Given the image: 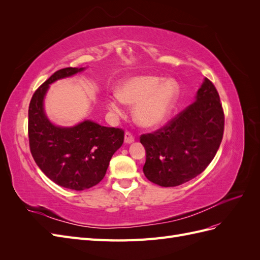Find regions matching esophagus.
Wrapping results in <instances>:
<instances>
[{"mask_svg":"<svg viewBox=\"0 0 260 260\" xmlns=\"http://www.w3.org/2000/svg\"><path fill=\"white\" fill-rule=\"evenodd\" d=\"M133 141H135V137H133L132 133L129 132V131H125V133H124V143L130 144V143L133 142Z\"/></svg>","mask_w":260,"mask_h":260,"instance_id":"34e87169","label":"esophagus"}]
</instances>
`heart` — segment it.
I'll return each mask as SVG.
<instances>
[{
	"label": "heart",
	"instance_id": "1",
	"mask_svg": "<svg viewBox=\"0 0 260 260\" xmlns=\"http://www.w3.org/2000/svg\"><path fill=\"white\" fill-rule=\"evenodd\" d=\"M180 94L175 79L164 80L161 77L143 75L128 78L117 88V94L108 98L106 104L115 116L124 113L123 104L135 105L133 118L144 128L159 125L174 108Z\"/></svg>",
	"mask_w": 260,
	"mask_h": 260
}]
</instances>
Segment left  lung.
Instances as JSON below:
<instances>
[{"mask_svg": "<svg viewBox=\"0 0 260 260\" xmlns=\"http://www.w3.org/2000/svg\"><path fill=\"white\" fill-rule=\"evenodd\" d=\"M224 114L219 94L205 78L194 103L165 127L140 138L145 147V177L160 186H177L206 169L222 141Z\"/></svg>", "mask_w": 260, "mask_h": 260, "instance_id": "obj_1", "label": "left lung"}]
</instances>
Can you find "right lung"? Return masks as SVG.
<instances>
[{"label": "right lung", "mask_w": 260, "mask_h": 260, "mask_svg": "<svg viewBox=\"0 0 260 260\" xmlns=\"http://www.w3.org/2000/svg\"><path fill=\"white\" fill-rule=\"evenodd\" d=\"M83 69L67 67L54 73L35 92L28 111L30 152L38 167L53 182L75 191L101 182L124 138L122 129L103 127L91 120L58 127L45 115L43 101L50 84Z\"/></svg>", "instance_id": "obj_1"}]
</instances>
